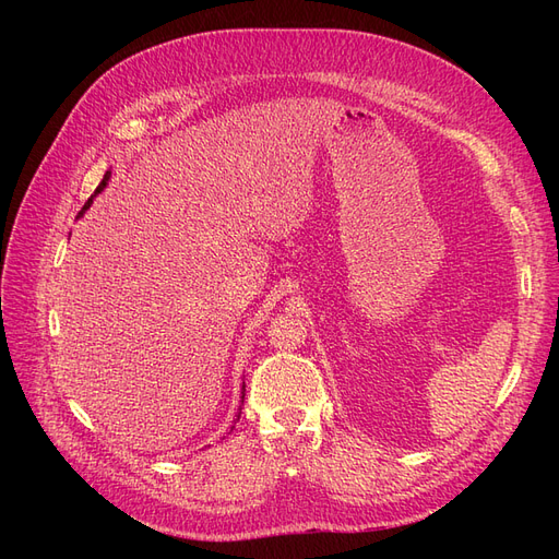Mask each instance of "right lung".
<instances>
[{
    "instance_id": "obj_1",
    "label": "right lung",
    "mask_w": 559,
    "mask_h": 559,
    "mask_svg": "<svg viewBox=\"0 0 559 559\" xmlns=\"http://www.w3.org/2000/svg\"><path fill=\"white\" fill-rule=\"evenodd\" d=\"M109 177H111V173H107V175H105V179H103V181H99V186H97V189H95V193H99V191H103V189H105V186H107V181H109ZM91 202H93V195L88 198V202H86V205H83L81 214H83V212H86V210L91 207ZM238 417H240V415H238Z\"/></svg>"
}]
</instances>
